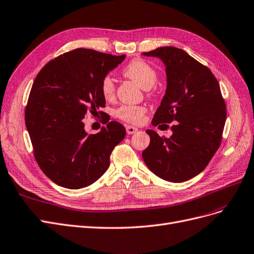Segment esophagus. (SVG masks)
Wrapping results in <instances>:
<instances>
[{
	"mask_svg": "<svg viewBox=\"0 0 254 254\" xmlns=\"http://www.w3.org/2000/svg\"><path fill=\"white\" fill-rule=\"evenodd\" d=\"M126 129H127V134H135L137 130H138V128L137 127H132V126H127V127H126Z\"/></svg>",
	"mask_w": 254,
	"mask_h": 254,
	"instance_id": "34e87169",
	"label": "esophagus"
}]
</instances>
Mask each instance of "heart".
Listing matches in <instances>:
<instances>
[{
	"mask_svg": "<svg viewBox=\"0 0 254 254\" xmlns=\"http://www.w3.org/2000/svg\"><path fill=\"white\" fill-rule=\"evenodd\" d=\"M124 73L142 87L143 89H150L158 80V73L155 68L141 59H135L130 61L124 70ZM100 91L105 99H112L115 95V84L110 76H105L100 83ZM145 108L142 105H128L124 104L115 111V116L122 121L128 124H139L143 119Z\"/></svg>",
	"mask_w": 254,
	"mask_h": 254,
	"instance_id": "1",
	"label": "heart"
}]
</instances>
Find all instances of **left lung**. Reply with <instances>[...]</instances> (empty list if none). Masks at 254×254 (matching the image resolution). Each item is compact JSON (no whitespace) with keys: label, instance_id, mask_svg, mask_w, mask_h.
I'll list each match as a JSON object with an SVG mask.
<instances>
[{"label":"left lung","instance_id":"obj_1","mask_svg":"<svg viewBox=\"0 0 254 254\" xmlns=\"http://www.w3.org/2000/svg\"><path fill=\"white\" fill-rule=\"evenodd\" d=\"M142 55L158 57L166 65L167 91L152 124L175 121L170 138L146 130L151 141L143 161L165 181H189L208 166L222 142L227 111L218 81L181 48L165 46Z\"/></svg>","mask_w":254,"mask_h":254}]
</instances>
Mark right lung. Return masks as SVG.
Segmentation results:
<instances>
[{"label": "right lung", "instance_id": "right-lung-1", "mask_svg": "<svg viewBox=\"0 0 254 254\" xmlns=\"http://www.w3.org/2000/svg\"><path fill=\"white\" fill-rule=\"evenodd\" d=\"M125 58L76 48L46 63L37 75L25 108V125L35 159L55 184L81 189L108 170L111 154L125 138L126 128L104 118L106 127L87 134L83 119L104 108L101 80Z\"/></svg>", "mask_w": 254, "mask_h": 254}]
</instances>
